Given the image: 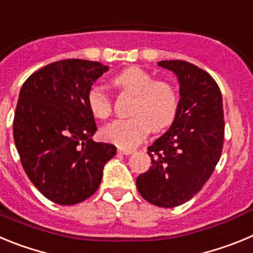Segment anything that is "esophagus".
Instances as JSON below:
<instances>
[{"label": "esophagus", "mask_w": 253, "mask_h": 253, "mask_svg": "<svg viewBox=\"0 0 253 253\" xmlns=\"http://www.w3.org/2000/svg\"><path fill=\"white\" fill-rule=\"evenodd\" d=\"M118 153H120V154H125V156H128V154L134 153V149H124V148H119V149H118Z\"/></svg>", "instance_id": "1"}]
</instances>
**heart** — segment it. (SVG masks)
<instances>
[{
	"label": "heart",
	"mask_w": 253,
	"mask_h": 253,
	"mask_svg": "<svg viewBox=\"0 0 253 253\" xmlns=\"http://www.w3.org/2000/svg\"><path fill=\"white\" fill-rule=\"evenodd\" d=\"M122 90L135 95L131 118L118 119L105 125L101 135L120 148H133L147 137L149 130L160 131L175 119L178 107L175 88L165 81H154L147 71L139 67L124 69L114 78ZM87 105L91 113L105 119L111 113V100L104 88L91 87L87 92Z\"/></svg>",
	"instance_id": "heart-1"
}]
</instances>
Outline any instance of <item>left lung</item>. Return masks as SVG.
I'll return each mask as SVG.
<instances>
[{"label": "left lung", "instance_id": "8db88e82", "mask_svg": "<svg viewBox=\"0 0 253 253\" xmlns=\"http://www.w3.org/2000/svg\"><path fill=\"white\" fill-rule=\"evenodd\" d=\"M180 84L177 113L169 130L148 147L149 169L137 178L142 198L173 208L189 202L213 173L223 149V99L214 78L185 60H161Z\"/></svg>", "mask_w": 253, "mask_h": 253}]
</instances>
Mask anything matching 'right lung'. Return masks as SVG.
Wrapping results in <instances>:
<instances>
[{
    "instance_id": "right-lung-1",
    "label": "right lung",
    "mask_w": 253,
    "mask_h": 253,
    "mask_svg": "<svg viewBox=\"0 0 253 253\" xmlns=\"http://www.w3.org/2000/svg\"><path fill=\"white\" fill-rule=\"evenodd\" d=\"M109 67L64 59L40 68L22 84L13 119V139L34 186L59 205L95 194L116 147L93 142V114L87 92Z\"/></svg>"
}]
</instances>
